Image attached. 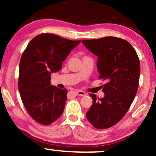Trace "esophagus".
I'll use <instances>...</instances> for the list:
<instances>
[{
    "label": "esophagus",
    "instance_id": "esophagus-1",
    "mask_svg": "<svg viewBox=\"0 0 156 156\" xmlns=\"http://www.w3.org/2000/svg\"><path fill=\"white\" fill-rule=\"evenodd\" d=\"M76 94L77 95H80V96H85V95H86V93L84 92V91H82V90H76Z\"/></svg>",
    "mask_w": 156,
    "mask_h": 156
}]
</instances>
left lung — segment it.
Wrapping results in <instances>:
<instances>
[{
    "mask_svg": "<svg viewBox=\"0 0 156 156\" xmlns=\"http://www.w3.org/2000/svg\"><path fill=\"white\" fill-rule=\"evenodd\" d=\"M82 43L98 56L99 78L106 80L104 97L97 98L90 94L93 104L86 117L95 128L105 129L118 123L131 105L138 88L140 61L135 49L124 39L108 36Z\"/></svg>",
    "mask_w": 156,
    "mask_h": 156,
    "instance_id": "8db88e82",
    "label": "left lung"
}]
</instances>
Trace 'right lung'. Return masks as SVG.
<instances>
[{"label": "right lung", "instance_id": "obj_1", "mask_svg": "<svg viewBox=\"0 0 156 156\" xmlns=\"http://www.w3.org/2000/svg\"><path fill=\"white\" fill-rule=\"evenodd\" d=\"M80 43L42 33L33 38L23 53L18 90L26 111L37 123L50 125L63 113L68 91L51 85V75L61 69L62 63Z\"/></svg>", "mask_w": 156, "mask_h": 156}]
</instances>
